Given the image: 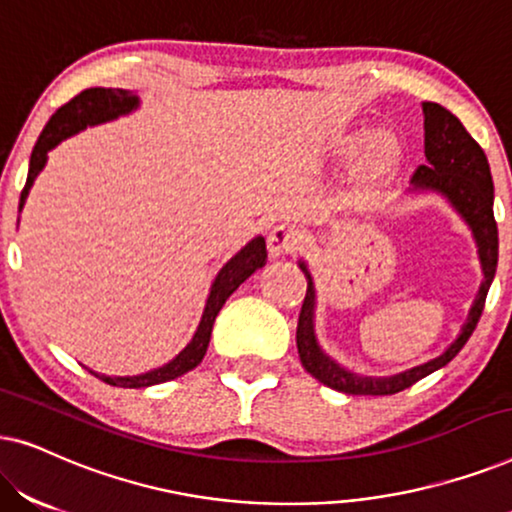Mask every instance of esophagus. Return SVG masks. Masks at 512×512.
<instances>
[{
    "label": "esophagus",
    "mask_w": 512,
    "mask_h": 512,
    "mask_svg": "<svg viewBox=\"0 0 512 512\" xmlns=\"http://www.w3.org/2000/svg\"><path fill=\"white\" fill-rule=\"evenodd\" d=\"M298 249H300V233L296 230V226L282 223V226H275L268 233V251L272 258L289 256Z\"/></svg>",
    "instance_id": "obj_1"
}]
</instances>
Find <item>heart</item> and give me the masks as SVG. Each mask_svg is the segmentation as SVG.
Segmentation results:
<instances>
[{"mask_svg": "<svg viewBox=\"0 0 512 512\" xmlns=\"http://www.w3.org/2000/svg\"><path fill=\"white\" fill-rule=\"evenodd\" d=\"M359 151L356 158V172L368 181H380L394 174L403 163V142L396 132L375 130L368 132L363 128L349 130L335 142V153L340 158H349Z\"/></svg>", "mask_w": 512, "mask_h": 512, "instance_id": "obj_1", "label": "heart"}]
</instances>
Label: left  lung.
Listing matches in <instances>:
<instances>
[{
	"instance_id": "8db88e82",
	"label": "left lung",
	"mask_w": 512,
	"mask_h": 512,
	"mask_svg": "<svg viewBox=\"0 0 512 512\" xmlns=\"http://www.w3.org/2000/svg\"><path fill=\"white\" fill-rule=\"evenodd\" d=\"M424 156L426 165H419L410 181V193H436L450 202L471 230L478 258L482 268V279L478 296H475L471 312H468L466 324L461 326L457 340L445 349L436 359L419 363V366L403 370V373L387 377H368L356 375L352 370L342 368L333 361L324 349L319 347L317 333H314V307H317V289H314L312 272L305 261H298L300 270L307 277V293L303 300V310L298 317L296 345L303 368L321 384L331 387L342 394L352 396H387L412 387L422 377L436 373L447 366L454 356L461 352L471 338L478 319L485 307V298L492 279L496 275V263H499V230L494 221V184L492 172L485 151L480 144L468 135L464 125L452 111L440 107L436 102H424Z\"/></svg>"
}]
</instances>
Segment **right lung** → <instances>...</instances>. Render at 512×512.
Instances as JSON below:
<instances>
[{"mask_svg":"<svg viewBox=\"0 0 512 512\" xmlns=\"http://www.w3.org/2000/svg\"><path fill=\"white\" fill-rule=\"evenodd\" d=\"M139 109V95L135 90H123V88H88L69 100L65 107H60L51 116V121L46 123L44 132H41L37 144H34L32 156H30V172H27V181L23 193H20V205L18 209L25 207L27 195L34 179L39 177V172L46 167L48 151L55 149L60 142H65L67 137L76 135V132L86 130L88 125H100L107 121H116L118 116H128L132 111ZM268 261V251H265V240L261 235L244 244L237 254L219 270V275L214 277L212 289H209L205 310H202L200 324L195 328L193 338L181 352L174 356L172 361H167L165 366L146 370L139 375H100L95 370H90L95 377H100L102 382L111 384V387H123V389H144L153 387V384L170 382L174 377L188 373L202 361V356L207 354L209 338H212V328L216 321V314L221 312V307L230 298V293L237 291V286L254 275L258 268H263Z\"/></svg>","mask_w":512,"mask_h":512,"instance_id":"1","label":"right lung"}]
</instances>
